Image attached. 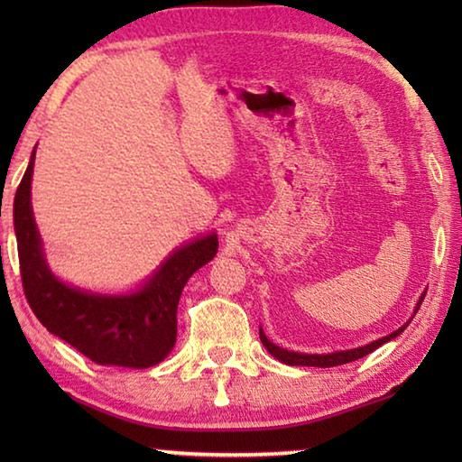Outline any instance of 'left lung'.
Here are the masks:
<instances>
[{"mask_svg":"<svg viewBox=\"0 0 462 462\" xmlns=\"http://www.w3.org/2000/svg\"><path fill=\"white\" fill-rule=\"evenodd\" d=\"M421 301H424V295H421V300L418 303L416 311L420 310ZM410 322H411V319H410ZM408 324L402 326L400 330H395L393 334L383 336V338L374 340L371 344H366V346L353 348V350H340V353H332V355H301V353H291V350H285V348L275 346V344H273L267 338V336L263 334V330H261V342L264 344V348H267L273 356L279 358V361L285 363V365H291V366H338V365L353 363V361H356V358H363V356H366L369 353H373V350H377L381 344H385L391 338H395V336H400L405 330V328H408Z\"/></svg>","mask_w":462,"mask_h":462,"instance_id":"8db88e82","label":"left lung"}]
</instances>
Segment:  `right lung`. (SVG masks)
I'll use <instances>...</instances> for the list:
<instances>
[{
    "instance_id": "add662e5",
    "label": "right lung",
    "mask_w": 462,
    "mask_h": 462,
    "mask_svg": "<svg viewBox=\"0 0 462 462\" xmlns=\"http://www.w3.org/2000/svg\"><path fill=\"white\" fill-rule=\"evenodd\" d=\"M34 152L14 199L20 275L26 300L46 330L97 365L148 369L165 358L177 338V306L187 281L214 259L217 236L209 234L179 248L140 291L93 295L52 275L42 256L32 206Z\"/></svg>"
}]
</instances>
